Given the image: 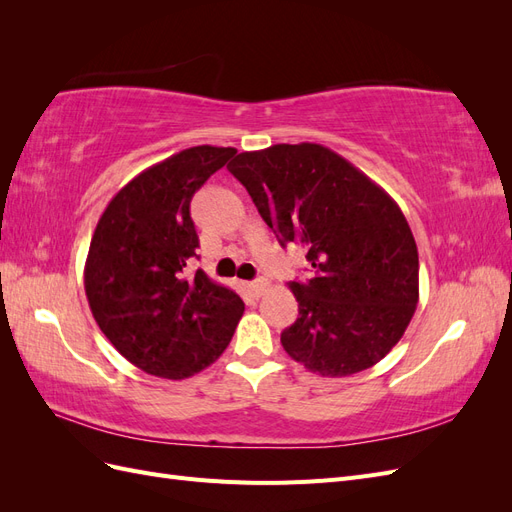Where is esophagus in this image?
Wrapping results in <instances>:
<instances>
[{
  "instance_id": "34e87169",
  "label": "esophagus",
  "mask_w": 512,
  "mask_h": 512,
  "mask_svg": "<svg viewBox=\"0 0 512 512\" xmlns=\"http://www.w3.org/2000/svg\"><path fill=\"white\" fill-rule=\"evenodd\" d=\"M269 288V282L265 280V277H260V280H254L252 284H250V290L256 294V297H260L262 292H265Z\"/></svg>"
}]
</instances>
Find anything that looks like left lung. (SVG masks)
Instances as JSON below:
<instances>
[{"label":"left lung","instance_id":"8db88e82","mask_svg":"<svg viewBox=\"0 0 512 512\" xmlns=\"http://www.w3.org/2000/svg\"><path fill=\"white\" fill-rule=\"evenodd\" d=\"M228 170L282 245L307 247L312 280L290 282L299 318L282 346L327 378L382 361L418 303V252L399 205L339 153L316 143L243 151Z\"/></svg>","mask_w":512,"mask_h":512}]
</instances>
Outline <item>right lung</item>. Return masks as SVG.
Instances as JSON below:
<instances>
[{"instance_id": "obj_1", "label": "right lung", "mask_w": 512, "mask_h": 512, "mask_svg": "<svg viewBox=\"0 0 512 512\" xmlns=\"http://www.w3.org/2000/svg\"><path fill=\"white\" fill-rule=\"evenodd\" d=\"M235 147L198 145L143 170L113 196L91 237L85 294L121 356L183 380L220 359L243 316L235 290L188 275L198 235L190 200Z\"/></svg>"}]
</instances>
